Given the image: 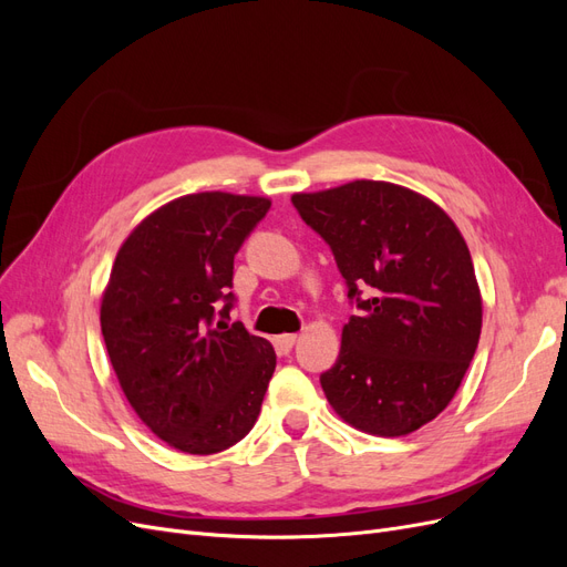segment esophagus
I'll return each instance as SVG.
<instances>
[{"mask_svg": "<svg viewBox=\"0 0 567 567\" xmlns=\"http://www.w3.org/2000/svg\"><path fill=\"white\" fill-rule=\"evenodd\" d=\"M296 340H298V333H281V336H277V346L288 352L296 346Z\"/></svg>", "mask_w": 567, "mask_h": 567, "instance_id": "34e87169", "label": "esophagus"}]
</instances>
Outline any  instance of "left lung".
<instances>
[{
  "label": "left lung",
  "mask_w": 567,
  "mask_h": 567,
  "mask_svg": "<svg viewBox=\"0 0 567 567\" xmlns=\"http://www.w3.org/2000/svg\"><path fill=\"white\" fill-rule=\"evenodd\" d=\"M290 200L331 246L362 310L342 326L336 367L321 373L326 400L362 433L419 431L454 400L483 329L458 227L435 200L392 182L354 179Z\"/></svg>",
  "instance_id": "left-lung-1"
}]
</instances>
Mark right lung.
Masks as SVG:
<instances>
[{
	"mask_svg": "<svg viewBox=\"0 0 567 567\" xmlns=\"http://www.w3.org/2000/svg\"><path fill=\"white\" fill-rule=\"evenodd\" d=\"M271 200L186 194L120 246L101 296V333L134 414L167 447L215 454L260 416L277 367L271 342L227 323L234 255ZM228 300L215 324L216 300Z\"/></svg>",
	"mask_w": 567,
	"mask_h": 567,
	"instance_id": "add662e5",
	"label": "right lung"
}]
</instances>
